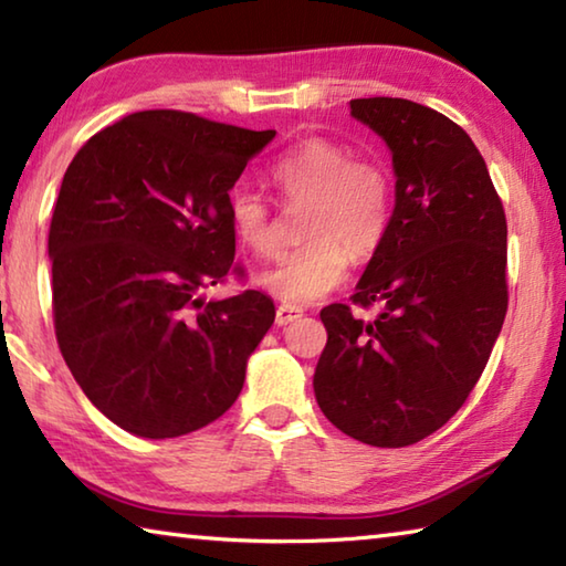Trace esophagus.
Here are the masks:
<instances>
[{"label": "esophagus", "mask_w": 566, "mask_h": 566, "mask_svg": "<svg viewBox=\"0 0 566 566\" xmlns=\"http://www.w3.org/2000/svg\"><path fill=\"white\" fill-rule=\"evenodd\" d=\"M302 317V310L300 306H292V304H280L276 306V327H286V324H292L294 319Z\"/></svg>", "instance_id": "1"}]
</instances>
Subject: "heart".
I'll return each instance as SVG.
<instances>
[{
    "instance_id": "1",
    "label": "heart",
    "mask_w": 566,
    "mask_h": 566,
    "mask_svg": "<svg viewBox=\"0 0 566 566\" xmlns=\"http://www.w3.org/2000/svg\"><path fill=\"white\" fill-rule=\"evenodd\" d=\"M272 179L286 205H306L304 244L284 252L260 284L284 304L319 302L347 280L349 262L364 260L381 244L391 219V177L369 157L324 137L302 139L274 161ZM229 222L239 242L256 254H272L280 237L270 205L239 187L229 197Z\"/></svg>"
}]
</instances>
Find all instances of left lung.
<instances>
[{"instance_id":"1","label":"left lung","mask_w":566,"mask_h":566,"mask_svg":"<svg viewBox=\"0 0 566 566\" xmlns=\"http://www.w3.org/2000/svg\"><path fill=\"white\" fill-rule=\"evenodd\" d=\"M352 117L387 142L395 212L352 294L379 304L319 312L327 347L314 371L334 427L371 447L437 432L482 377L506 314V217L469 134L444 114L397 97L352 99Z\"/></svg>"}]
</instances>
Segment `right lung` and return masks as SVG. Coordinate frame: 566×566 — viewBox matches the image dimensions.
Segmentation results:
<instances>
[{
    "instance_id": "1",
    "label": "right lung",
    "mask_w": 566,
    "mask_h": 566,
    "mask_svg": "<svg viewBox=\"0 0 566 566\" xmlns=\"http://www.w3.org/2000/svg\"><path fill=\"white\" fill-rule=\"evenodd\" d=\"M274 134L149 109L94 134L64 171L50 224L56 344L92 405L132 434L197 432L244 387L274 304L202 290L244 276L229 189Z\"/></svg>"
}]
</instances>
